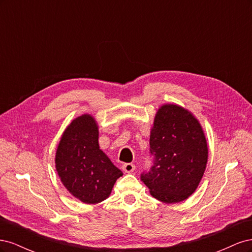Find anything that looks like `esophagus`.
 <instances>
[{
  "label": "esophagus",
  "instance_id": "esophagus-1",
  "mask_svg": "<svg viewBox=\"0 0 252 252\" xmlns=\"http://www.w3.org/2000/svg\"><path fill=\"white\" fill-rule=\"evenodd\" d=\"M122 168H123V170L125 172L130 173L135 169V166L132 163H125V164H123V166H122Z\"/></svg>",
  "mask_w": 252,
  "mask_h": 252
}]
</instances>
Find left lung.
Here are the masks:
<instances>
[{"label": "left lung", "instance_id": "1", "mask_svg": "<svg viewBox=\"0 0 252 252\" xmlns=\"http://www.w3.org/2000/svg\"><path fill=\"white\" fill-rule=\"evenodd\" d=\"M149 145L152 165L141 180L151 195L167 204L186 200L199 185L208 158L199 122L178 105H164L156 116Z\"/></svg>", "mask_w": 252, "mask_h": 252}]
</instances>
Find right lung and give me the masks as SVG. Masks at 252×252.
<instances>
[{
    "label": "right lung",
    "mask_w": 252,
    "mask_h": 252,
    "mask_svg": "<svg viewBox=\"0 0 252 252\" xmlns=\"http://www.w3.org/2000/svg\"><path fill=\"white\" fill-rule=\"evenodd\" d=\"M56 167L69 192L86 204L107 199L123 175L98 146V130L91 116L84 114L66 128L57 149Z\"/></svg>",
    "instance_id": "add662e5"
}]
</instances>
